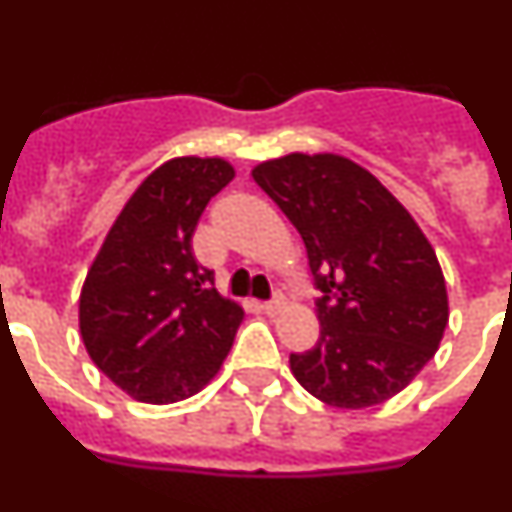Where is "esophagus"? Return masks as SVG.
Wrapping results in <instances>:
<instances>
[{
	"mask_svg": "<svg viewBox=\"0 0 512 512\" xmlns=\"http://www.w3.org/2000/svg\"><path fill=\"white\" fill-rule=\"evenodd\" d=\"M261 310H264V315L274 318V315H279V312L284 310V297L277 295L271 302H264V305H261Z\"/></svg>",
	"mask_w": 512,
	"mask_h": 512,
	"instance_id": "34e87169",
	"label": "esophagus"
}]
</instances>
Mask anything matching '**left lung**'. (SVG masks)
Instances as JSON below:
<instances>
[{
	"label": "left lung",
	"mask_w": 512,
	"mask_h": 512,
	"mask_svg": "<svg viewBox=\"0 0 512 512\" xmlns=\"http://www.w3.org/2000/svg\"><path fill=\"white\" fill-rule=\"evenodd\" d=\"M307 248L320 338L289 356L325 405L372 408L402 392L441 346L449 295L436 251L395 194L338 153H287L253 166Z\"/></svg>",
	"instance_id": "8db88e82"
}]
</instances>
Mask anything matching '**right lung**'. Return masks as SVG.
<instances>
[{
    "mask_svg": "<svg viewBox=\"0 0 512 512\" xmlns=\"http://www.w3.org/2000/svg\"><path fill=\"white\" fill-rule=\"evenodd\" d=\"M235 176L217 156H179L140 182L94 256L79 297L89 359L125 395L171 405L220 372L243 307L192 256L207 202Z\"/></svg>",
    "mask_w": 512,
    "mask_h": 512,
    "instance_id": "right-lung-1",
    "label": "right lung"
}]
</instances>
